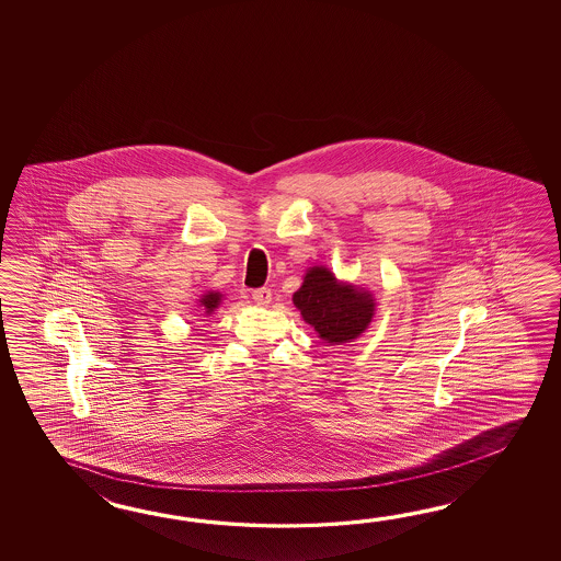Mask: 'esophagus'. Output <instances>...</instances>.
<instances>
[{
	"instance_id": "obj_1",
	"label": "esophagus",
	"mask_w": 561,
	"mask_h": 561,
	"mask_svg": "<svg viewBox=\"0 0 561 561\" xmlns=\"http://www.w3.org/2000/svg\"><path fill=\"white\" fill-rule=\"evenodd\" d=\"M271 298H273V290L271 288H254L252 290V300L256 302V305H268L271 302Z\"/></svg>"
}]
</instances>
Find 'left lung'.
Segmentation results:
<instances>
[{"instance_id":"1","label":"left lung","mask_w":561,"mask_h":561,"mask_svg":"<svg viewBox=\"0 0 561 561\" xmlns=\"http://www.w3.org/2000/svg\"><path fill=\"white\" fill-rule=\"evenodd\" d=\"M293 300L302 319L331 345L357 339L367 329L375 310L369 293L339 285L333 273L322 266L310 268Z\"/></svg>"}]
</instances>
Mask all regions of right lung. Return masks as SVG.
Here are the masks:
<instances>
[{
    "mask_svg": "<svg viewBox=\"0 0 561 561\" xmlns=\"http://www.w3.org/2000/svg\"><path fill=\"white\" fill-rule=\"evenodd\" d=\"M218 302H220V295H218V293H208V295H204L203 300H201V305H203L204 310H206L208 314L218 307Z\"/></svg>",
    "mask_w": 561,
    "mask_h": 561,
    "instance_id": "right-lung-1",
    "label": "right lung"
}]
</instances>
